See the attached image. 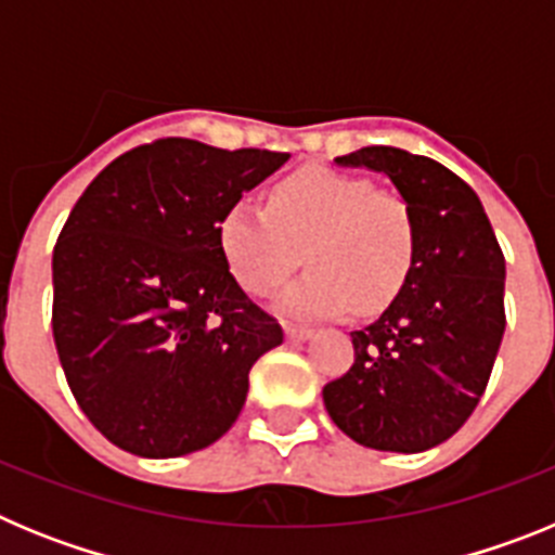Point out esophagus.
I'll return each instance as SVG.
<instances>
[{"mask_svg": "<svg viewBox=\"0 0 555 555\" xmlns=\"http://www.w3.org/2000/svg\"><path fill=\"white\" fill-rule=\"evenodd\" d=\"M311 336H313L311 327L286 325V338H288V341H306V338H311Z\"/></svg>", "mask_w": 555, "mask_h": 555, "instance_id": "1", "label": "esophagus"}]
</instances>
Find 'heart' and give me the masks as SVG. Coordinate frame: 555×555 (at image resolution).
Instances as JSON below:
<instances>
[{
	"label": "heart",
	"mask_w": 555,
	"mask_h": 555,
	"mask_svg": "<svg viewBox=\"0 0 555 555\" xmlns=\"http://www.w3.org/2000/svg\"><path fill=\"white\" fill-rule=\"evenodd\" d=\"M217 242L230 274L255 297L281 286L302 255L311 269L281 297L292 317H331L352 302L372 313L409 281L416 219L400 194L366 178L306 166L269 189L267 208L249 199L230 205Z\"/></svg>",
	"instance_id": "heart-1"
}]
</instances>
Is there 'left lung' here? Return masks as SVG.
<instances>
[{
  "instance_id": "8db88e82",
  "label": "left lung",
  "mask_w": 555,
  "mask_h": 555,
  "mask_svg": "<svg viewBox=\"0 0 555 555\" xmlns=\"http://www.w3.org/2000/svg\"><path fill=\"white\" fill-rule=\"evenodd\" d=\"M338 166L384 171L416 219L409 281L372 325L352 331L356 364L322 389L352 442L423 453L467 423L487 389L506 311V258L478 194L448 166L364 146Z\"/></svg>"
}]
</instances>
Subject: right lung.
<instances>
[{"label": "right lung", "instance_id": "obj_1", "mask_svg": "<svg viewBox=\"0 0 555 555\" xmlns=\"http://www.w3.org/2000/svg\"><path fill=\"white\" fill-rule=\"evenodd\" d=\"M288 152L191 139L135 146L91 180L52 253L68 389L107 442L144 459L214 444L281 325L235 283L217 228Z\"/></svg>", "mask_w": 555, "mask_h": 555}]
</instances>
